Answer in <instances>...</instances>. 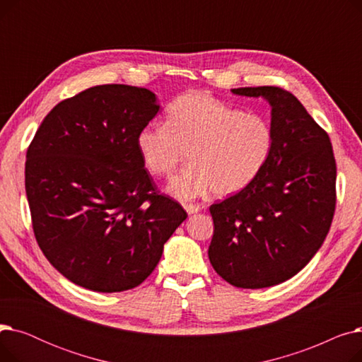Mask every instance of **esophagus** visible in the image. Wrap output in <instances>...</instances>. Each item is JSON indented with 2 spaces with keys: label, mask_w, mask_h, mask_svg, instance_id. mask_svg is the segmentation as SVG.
Here are the masks:
<instances>
[{
  "label": "esophagus",
  "mask_w": 362,
  "mask_h": 362,
  "mask_svg": "<svg viewBox=\"0 0 362 362\" xmlns=\"http://www.w3.org/2000/svg\"><path fill=\"white\" fill-rule=\"evenodd\" d=\"M185 210L189 216H192V214H197L201 210V206L199 205H192V204H185Z\"/></svg>",
  "instance_id": "1"
}]
</instances>
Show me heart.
<instances>
[{
	"label": "heart",
	"instance_id": "1",
	"mask_svg": "<svg viewBox=\"0 0 362 362\" xmlns=\"http://www.w3.org/2000/svg\"><path fill=\"white\" fill-rule=\"evenodd\" d=\"M274 144L270 122L226 104L205 92H189L167 110L165 124L139 130L136 146L152 176L170 179L167 192L182 201L214 191L230 197L248 187L269 163Z\"/></svg>",
	"mask_w": 362,
	"mask_h": 362
}]
</instances>
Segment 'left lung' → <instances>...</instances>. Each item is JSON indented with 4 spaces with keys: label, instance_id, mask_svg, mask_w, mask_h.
I'll return each mask as SVG.
<instances>
[{
    "label": "left lung",
    "instance_id": "obj_1",
    "mask_svg": "<svg viewBox=\"0 0 362 362\" xmlns=\"http://www.w3.org/2000/svg\"><path fill=\"white\" fill-rule=\"evenodd\" d=\"M272 107L269 163L243 191L213 204V269L236 288L261 289L299 273L325 242L336 205L327 133L296 97L276 86L232 89Z\"/></svg>",
    "mask_w": 362,
    "mask_h": 362
}]
</instances>
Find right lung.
I'll use <instances>...</instances> for the list:
<instances>
[{"label": "right lung", "instance_id": "add662e5", "mask_svg": "<svg viewBox=\"0 0 362 362\" xmlns=\"http://www.w3.org/2000/svg\"><path fill=\"white\" fill-rule=\"evenodd\" d=\"M158 110L149 89L100 85L57 104L35 133L25 167L35 238L78 286H139L187 217L156 194L136 146Z\"/></svg>", "mask_w": 362, "mask_h": 362}]
</instances>
